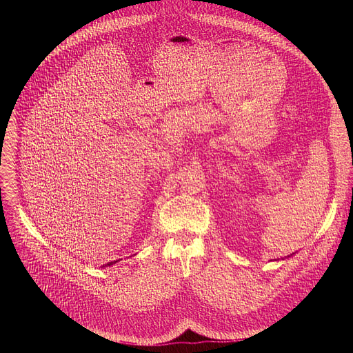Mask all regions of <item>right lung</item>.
<instances>
[{"instance_id":"add662e5","label":"right lung","mask_w":353,"mask_h":353,"mask_svg":"<svg viewBox=\"0 0 353 353\" xmlns=\"http://www.w3.org/2000/svg\"><path fill=\"white\" fill-rule=\"evenodd\" d=\"M119 261V259H118ZM118 261H112V262H108V263H105V265H103L101 268H105V266H111V265H114V263H117Z\"/></svg>"}]
</instances>
